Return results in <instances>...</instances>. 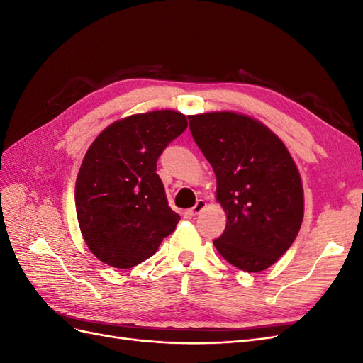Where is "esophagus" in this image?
I'll return each instance as SVG.
<instances>
[{
    "label": "esophagus",
    "mask_w": 363,
    "mask_h": 363,
    "mask_svg": "<svg viewBox=\"0 0 363 363\" xmlns=\"http://www.w3.org/2000/svg\"><path fill=\"white\" fill-rule=\"evenodd\" d=\"M206 207V201L204 200H199L196 201V204L192 207V208H189V213L192 215V216H195V215H199L203 208Z\"/></svg>",
    "instance_id": "1"
}]
</instances>
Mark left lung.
<instances>
[{
  "label": "left lung",
  "mask_w": 363,
  "mask_h": 363,
  "mask_svg": "<svg viewBox=\"0 0 363 363\" xmlns=\"http://www.w3.org/2000/svg\"><path fill=\"white\" fill-rule=\"evenodd\" d=\"M195 144L216 175V200L227 213L213 245L228 263L259 272L276 263L300 232V172L283 142L259 121L233 112L192 115Z\"/></svg>",
  "instance_id": "1"
}]
</instances>
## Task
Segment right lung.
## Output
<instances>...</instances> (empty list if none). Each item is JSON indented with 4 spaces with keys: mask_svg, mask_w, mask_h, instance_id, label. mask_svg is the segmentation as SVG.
<instances>
[{
    "mask_svg": "<svg viewBox=\"0 0 363 363\" xmlns=\"http://www.w3.org/2000/svg\"><path fill=\"white\" fill-rule=\"evenodd\" d=\"M186 127L180 112L133 115L108 125L87 150L75 182L77 218L87 247L106 265H139L180 221L156 163Z\"/></svg>",
    "mask_w": 363,
    "mask_h": 363,
    "instance_id": "1",
    "label": "right lung"
}]
</instances>
